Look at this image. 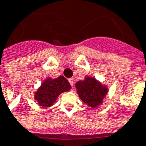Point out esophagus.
I'll return each mask as SVG.
<instances>
[{
    "instance_id": "1",
    "label": "esophagus",
    "mask_w": 146,
    "mask_h": 146,
    "mask_svg": "<svg viewBox=\"0 0 146 146\" xmlns=\"http://www.w3.org/2000/svg\"><path fill=\"white\" fill-rule=\"evenodd\" d=\"M69 80V82H70V85H71V86L73 87V84H74V81H73V79L70 78V79H69V80Z\"/></svg>"
}]
</instances>
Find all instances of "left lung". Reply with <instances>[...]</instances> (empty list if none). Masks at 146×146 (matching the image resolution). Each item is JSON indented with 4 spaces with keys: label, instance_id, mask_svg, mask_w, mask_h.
Instances as JSON below:
<instances>
[{
    "label": "left lung",
    "instance_id": "left-lung-1",
    "mask_svg": "<svg viewBox=\"0 0 146 146\" xmlns=\"http://www.w3.org/2000/svg\"><path fill=\"white\" fill-rule=\"evenodd\" d=\"M76 91L82 101L92 108H97L103 103L108 89L92 76H86L84 80H79L75 84Z\"/></svg>",
    "mask_w": 146,
    "mask_h": 146
}]
</instances>
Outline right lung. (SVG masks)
<instances>
[{
	"label": "right lung",
	"mask_w": 146,
	"mask_h": 146,
	"mask_svg": "<svg viewBox=\"0 0 146 146\" xmlns=\"http://www.w3.org/2000/svg\"><path fill=\"white\" fill-rule=\"evenodd\" d=\"M70 89V83L64 76H59L55 79L48 77L35 93L34 98L39 106L49 108L53 105L60 94L69 91Z\"/></svg>",
	"instance_id": "add662e5"
}]
</instances>
